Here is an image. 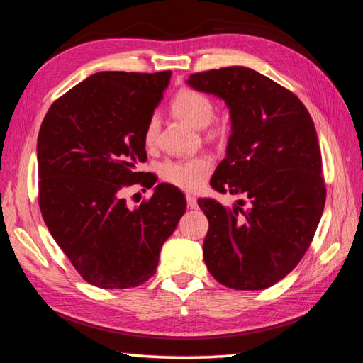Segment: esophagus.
I'll return each instance as SVG.
<instances>
[{
    "mask_svg": "<svg viewBox=\"0 0 363 363\" xmlns=\"http://www.w3.org/2000/svg\"><path fill=\"white\" fill-rule=\"evenodd\" d=\"M186 200H187V206H189L190 209H196V208H199V203H196V199H195L194 195H187Z\"/></svg>",
    "mask_w": 363,
    "mask_h": 363,
    "instance_id": "obj_1",
    "label": "esophagus"
}]
</instances>
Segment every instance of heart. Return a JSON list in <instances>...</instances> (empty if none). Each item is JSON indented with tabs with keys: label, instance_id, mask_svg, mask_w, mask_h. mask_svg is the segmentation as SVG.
<instances>
[{
	"label": "heart",
	"instance_id": "b5f03b06",
	"mask_svg": "<svg viewBox=\"0 0 363 363\" xmlns=\"http://www.w3.org/2000/svg\"><path fill=\"white\" fill-rule=\"evenodd\" d=\"M171 108L177 117L200 128L213 122L216 114L214 101L206 94L195 89L181 90L174 96ZM159 131L160 118L157 114H152L149 117L146 128H144V143L147 147L155 146L157 140H159ZM157 169H159L162 181L177 189L192 192V190L201 187L203 182L206 181L211 169H213V162L206 155L192 157V159H167L159 163Z\"/></svg>",
	"mask_w": 363,
	"mask_h": 363
}]
</instances>
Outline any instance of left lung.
Here are the masks:
<instances>
[{"instance_id": "left-lung-1", "label": "left lung", "mask_w": 363, "mask_h": 363, "mask_svg": "<svg viewBox=\"0 0 363 363\" xmlns=\"http://www.w3.org/2000/svg\"><path fill=\"white\" fill-rule=\"evenodd\" d=\"M187 82L230 108L227 157L211 186L220 194H245L250 203L245 211L199 200L209 222L204 263L230 289H267L298 265L324 211L327 190L314 122L298 96L250 68L195 72Z\"/></svg>"}]
</instances>
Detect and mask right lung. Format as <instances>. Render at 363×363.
Here are the masks:
<instances>
[{
  "mask_svg": "<svg viewBox=\"0 0 363 363\" xmlns=\"http://www.w3.org/2000/svg\"><path fill=\"white\" fill-rule=\"evenodd\" d=\"M169 77L171 71L96 72L52 103L39 128V209L89 284L146 282L186 213L184 195L168 184L136 209L122 199L130 186L146 187L136 164L147 159L144 128Z\"/></svg>",
  "mask_w": 363,
  "mask_h": 363,
  "instance_id": "1",
  "label": "right lung"
}]
</instances>
